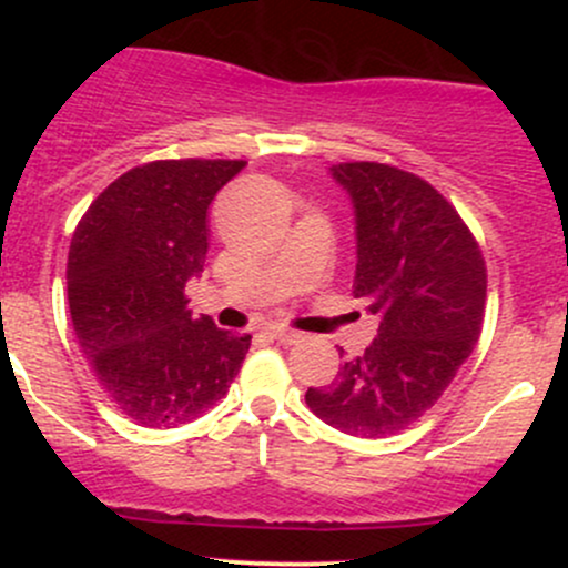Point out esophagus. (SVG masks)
<instances>
[{
  "instance_id": "1",
  "label": "esophagus",
  "mask_w": 568,
  "mask_h": 568,
  "mask_svg": "<svg viewBox=\"0 0 568 568\" xmlns=\"http://www.w3.org/2000/svg\"><path fill=\"white\" fill-rule=\"evenodd\" d=\"M270 336L277 338V342H283V344H296L298 338H302V334H296V331H291V328H280V325H272Z\"/></svg>"
}]
</instances>
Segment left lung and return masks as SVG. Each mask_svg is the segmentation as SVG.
Returning <instances> with one entry per match:
<instances>
[{
    "label": "left lung",
    "mask_w": 568,
    "mask_h": 568,
    "mask_svg": "<svg viewBox=\"0 0 568 568\" xmlns=\"http://www.w3.org/2000/svg\"><path fill=\"white\" fill-rule=\"evenodd\" d=\"M355 205L352 296L379 321L331 387L306 389L325 425L387 438L425 416L484 328L486 262L470 226L433 184L384 162H338Z\"/></svg>",
    "instance_id": "8db88e82"
}]
</instances>
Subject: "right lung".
Listing matches in <instances>:
<instances>
[{"label": "right lung", "mask_w": 568, "mask_h": 568, "mask_svg": "<svg viewBox=\"0 0 568 568\" xmlns=\"http://www.w3.org/2000/svg\"><path fill=\"white\" fill-rule=\"evenodd\" d=\"M243 160H154L90 202L69 247V312L95 379L141 427H179L226 395L251 336L192 317L207 205Z\"/></svg>", "instance_id": "1"}]
</instances>
